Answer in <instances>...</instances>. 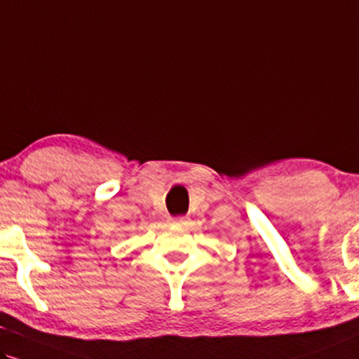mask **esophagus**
Segmentation results:
<instances>
[{
    "label": "esophagus",
    "mask_w": 359,
    "mask_h": 359,
    "mask_svg": "<svg viewBox=\"0 0 359 359\" xmlns=\"http://www.w3.org/2000/svg\"><path fill=\"white\" fill-rule=\"evenodd\" d=\"M171 223L178 224V226H187L189 221H188L187 216H178V218H171Z\"/></svg>",
    "instance_id": "34e87169"
}]
</instances>
